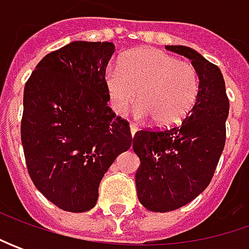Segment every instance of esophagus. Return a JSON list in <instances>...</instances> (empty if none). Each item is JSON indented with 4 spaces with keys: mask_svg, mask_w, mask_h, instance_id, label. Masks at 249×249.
Segmentation results:
<instances>
[{
    "mask_svg": "<svg viewBox=\"0 0 249 249\" xmlns=\"http://www.w3.org/2000/svg\"><path fill=\"white\" fill-rule=\"evenodd\" d=\"M137 126L134 124V123H130V133H131V137H134V134H136V131H137Z\"/></svg>",
    "mask_w": 249,
    "mask_h": 249,
    "instance_id": "obj_1",
    "label": "esophagus"
}]
</instances>
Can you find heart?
I'll return each mask as SVG.
<instances>
[{
	"instance_id": "obj_1",
	"label": "heart",
	"mask_w": 249,
	"mask_h": 249,
	"mask_svg": "<svg viewBox=\"0 0 249 249\" xmlns=\"http://www.w3.org/2000/svg\"><path fill=\"white\" fill-rule=\"evenodd\" d=\"M104 84L115 113L124 115L139 97L136 116L152 118L159 127L180 123L199 94V79L191 63L152 48L126 53L119 66L107 69Z\"/></svg>"
}]
</instances>
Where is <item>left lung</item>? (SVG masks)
Here are the masks:
<instances>
[{"label": "left lung", "mask_w": 249, "mask_h": 249, "mask_svg": "<svg viewBox=\"0 0 249 249\" xmlns=\"http://www.w3.org/2000/svg\"><path fill=\"white\" fill-rule=\"evenodd\" d=\"M166 50L191 61L199 94L180 126L140 130L133 139V151L140 158L137 196L152 212L178 209L209 186L225 148L230 108L225 79L216 65L190 47L166 45Z\"/></svg>", "instance_id": "8db88e82"}]
</instances>
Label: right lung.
<instances>
[{
  "mask_svg": "<svg viewBox=\"0 0 249 249\" xmlns=\"http://www.w3.org/2000/svg\"><path fill=\"white\" fill-rule=\"evenodd\" d=\"M112 43L73 41L47 53L24 86L20 137L36 188L68 212H87L118 155L129 122L108 107L104 77Z\"/></svg>",
  "mask_w": 249,
  "mask_h": 249,
  "instance_id": "1",
  "label": "right lung"
}]
</instances>
